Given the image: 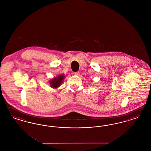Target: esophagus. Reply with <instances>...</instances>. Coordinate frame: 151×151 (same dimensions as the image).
I'll return each instance as SVG.
<instances>
[{
  "mask_svg": "<svg viewBox=\"0 0 151 151\" xmlns=\"http://www.w3.org/2000/svg\"><path fill=\"white\" fill-rule=\"evenodd\" d=\"M73 74H74L75 75H79V72H73Z\"/></svg>",
  "mask_w": 151,
  "mask_h": 151,
  "instance_id": "obj_1",
  "label": "esophagus"
}]
</instances>
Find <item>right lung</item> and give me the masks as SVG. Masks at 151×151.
<instances>
[{
  "instance_id": "right-lung-1",
  "label": "right lung",
  "mask_w": 151,
  "mask_h": 151,
  "mask_svg": "<svg viewBox=\"0 0 151 151\" xmlns=\"http://www.w3.org/2000/svg\"><path fill=\"white\" fill-rule=\"evenodd\" d=\"M65 76L63 75H60L57 77L54 78L50 81L51 87L53 88H58L60 86L64 79Z\"/></svg>"
}]
</instances>
